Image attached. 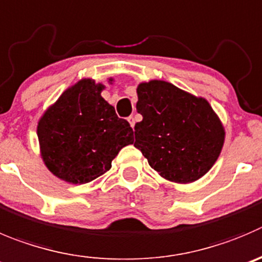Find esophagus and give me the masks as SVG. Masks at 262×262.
<instances>
[{
    "label": "esophagus",
    "mask_w": 262,
    "mask_h": 262,
    "mask_svg": "<svg viewBox=\"0 0 262 262\" xmlns=\"http://www.w3.org/2000/svg\"><path fill=\"white\" fill-rule=\"evenodd\" d=\"M128 122L129 124H131V127L134 128V126H135V118H134V117H128Z\"/></svg>",
    "instance_id": "obj_1"
}]
</instances>
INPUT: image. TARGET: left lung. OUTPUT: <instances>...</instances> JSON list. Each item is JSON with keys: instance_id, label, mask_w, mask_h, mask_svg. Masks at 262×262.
I'll list each match as a JSON object with an SVG mask.
<instances>
[{"instance_id": "obj_1", "label": "left lung", "mask_w": 262, "mask_h": 262, "mask_svg": "<svg viewBox=\"0 0 262 262\" xmlns=\"http://www.w3.org/2000/svg\"><path fill=\"white\" fill-rule=\"evenodd\" d=\"M135 148L166 180L188 184L210 171L223 149L225 129L212 106L172 83L138 86Z\"/></svg>"}]
</instances>
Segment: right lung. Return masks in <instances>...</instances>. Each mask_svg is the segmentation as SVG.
Listing matches in <instances>:
<instances>
[{"instance_id":"right-lung-1","label":"right lung","mask_w":262,"mask_h":262,"mask_svg":"<svg viewBox=\"0 0 262 262\" xmlns=\"http://www.w3.org/2000/svg\"><path fill=\"white\" fill-rule=\"evenodd\" d=\"M112 81V79H111ZM104 84L87 78L63 92L37 126L41 157L56 178L86 184L111 170L134 131L101 96Z\"/></svg>"}]
</instances>
